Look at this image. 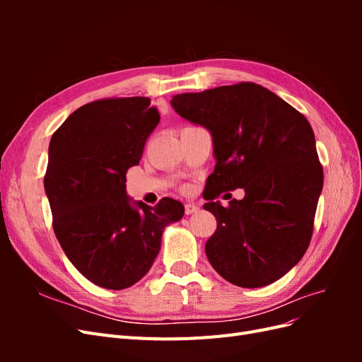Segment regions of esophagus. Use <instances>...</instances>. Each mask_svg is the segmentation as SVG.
<instances>
[{
	"label": "esophagus",
	"mask_w": 362,
	"mask_h": 362,
	"mask_svg": "<svg viewBox=\"0 0 362 362\" xmlns=\"http://www.w3.org/2000/svg\"><path fill=\"white\" fill-rule=\"evenodd\" d=\"M184 210H185V214L190 216V214H193V213H198V211H199V205H196V204H185Z\"/></svg>",
	"instance_id": "1"
}]
</instances>
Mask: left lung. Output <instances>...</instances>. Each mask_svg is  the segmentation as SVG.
I'll return each instance as SVG.
<instances>
[{"mask_svg":"<svg viewBox=\"0 0 362 362\" xmlns=\"http://www.w3.org/2000/svg\"><path fill=\"white\" fill-rule=\"evenodd\" d=\"M182 119L210 131L214 172L206 199L243 189L229 206L210 201L217 218L205 254L214 270L243 288L269 286L303 257L313 235L323 170L313 128L276 93L254 83L175 95Z\"/></svg>","mask_w":362,"mask_h":362,"instance_id":"8db88e82","label":"left lung"}]
</instances>
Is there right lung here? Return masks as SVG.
Masks as SVG:
<instances>
[{"instance_id":"1","label":"right lung","mask_w":362,"mask_h":362,"mask_svg":"<svg viewBox=\"0 0 362 362\" xmlns=\"http://www.w3.org/2000/svg\"><path fill=\"white\" fill-rule=\"evenodd\" d=\"M158 122L149 98H116L80 107L51 137L43 185L54 233L75 269L103 288L144 278L164 228L184 216L180 201L149 206L127 194V170Z\"/></svg>"}]
</instances>
